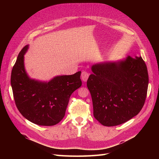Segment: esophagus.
Returning a JSON list of instances; mask_svg holds the SVG:
<instances>
[{"label": "esophagus", "instance_id": "34e87169", "mask_svg": "<svg viewBox=\"0 0 159 159\" xmlns=\"http://www.w3.org/2000/svg\"><path fill=\"white\" fill-rule=\"evenodd\" d=\"M81 80H83V81H84V82H85V81H87L88 78H89V74L87 71H82V73H81Z\"/></svg>", "mask_w": 159, "mask_h": 159}]
</instances>
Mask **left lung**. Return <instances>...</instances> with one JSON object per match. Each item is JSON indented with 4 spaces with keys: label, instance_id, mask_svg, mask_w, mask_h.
Masks as SVG:
<instances>
[{
    "label": "left lung",
    "instance_id": "8db88e82",
    "mask_svg": "<svg viewBox=\"0 0 159 159\" xmlns=\"http://www.w3.org/2000/svg\"><path fill=\"white\" fill-rule=\"evenodd\" d=\"M87 81L94 117L104 126L127 122L141 111L148 85L141 56L93 64Z\"/></svg>",
    "mask_w": 159,
    "mask_h": 159
}]
</instances>
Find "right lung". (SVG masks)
Here are the masks:
<instances>
[{
	"mask_svg": "<svg viewBox=\"0 0 159 159\" xmlns=\"http://www.w3.org/2000/svg\"><path fill=\"white\" fill-rule=\"evenodd\" d=\"M28 49V45L22 49L12 70L11 83L14 102L28 121L38 125H55L64 118L72 93L81 87V71L56 76L48 82L31 79L24 63Z\"/></svg>",
	"mask_w": 159,
	"mask_h": 159,
	"instance_id": "right-lung-1",
	"label": "right lung"
}]
</instances>
